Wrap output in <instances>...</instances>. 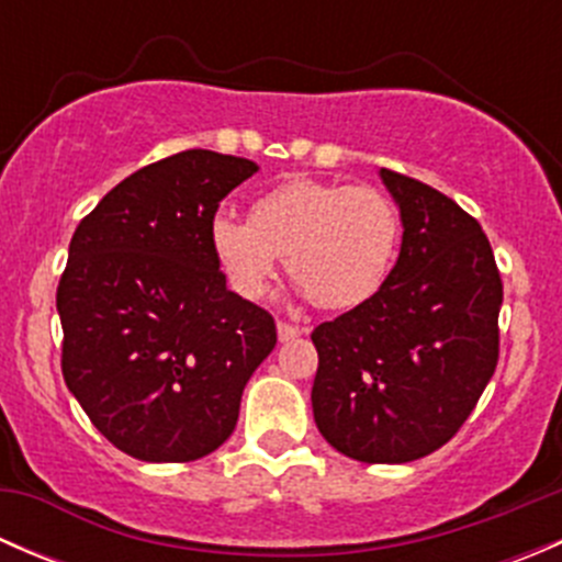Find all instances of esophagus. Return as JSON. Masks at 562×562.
<instances>
[{
	"instance_id": "1",
	"label": "esophagus",
	"mask_w": 562,
	"mask_h": 562,
	"mask_svg": "<svg viewBox=\"0 0 562 562\" xmlns=\"http://www.w3.org/2000/svg\"><path fill=\"white\" fill-rule=\"evenodd\" d=\"M299 334H302V328L299 326H291V323H277V337H280V342H291V339H296Z\"/></svg>"
}]
</instances>
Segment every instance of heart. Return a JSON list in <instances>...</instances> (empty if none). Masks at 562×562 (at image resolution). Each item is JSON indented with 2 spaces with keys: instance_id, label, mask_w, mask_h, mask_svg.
Wrapping results in <instances>:
<instances>
[{
  "instance_id": "b5f03b06",
  "label": "heart",
  "mask_w": 562,
  "mask_h": 562,
  "mask_svg": "<svg viewBox=\"0 0 562 562\" xmlns=\"http://www.w3.org/2000/svg\"><path fill=\"white\" fill-rule=\"evenodd\" d=\"M400 231V212L378 187L296 176L255 198L249 220L214 217L209 245L241 299L263 296L285 258L315 307L350 310L383 288Z\"/></svg>"
}]
</instances>
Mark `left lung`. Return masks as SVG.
Masks as SVG:
<instances>
[{
  "label": "left lung",
  "instance_id": "1",
  "mask_svg": "<svg viewBox=\"0 0 562 562\" xmlns=\"http://www.w3.org/2000/svg\"><path fill=\"white\" fill-rule=\"evenodd\" d=\"M381 179L400 258L375 296L313 331V413L339 454L402 464L449 443L495 375L503 282L479 220L411 176Z\"/></svg>",
  "mask_w": 562,
  "mask_h": 562
}]
</instances>
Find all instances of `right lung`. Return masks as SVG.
I'll list each match as a JSON object with an SVG mask.
<instances>
[{"mask_svg":"<svg viewBox=\"0 0 562 562\" xmlns=\"http://www.w3.org/2000/svg\"><path fill=\"white\" fill-rule=\"evenodd\" d=\"M258 166L187 149L140 168L81 220L56 288L61 375L100 435L144 462H192L231 438L274 317L209 245L220 201Z\"/></svg>","mask_w":562,"mask_h":562,"instance_id":"right-lung-1","label":"right lung"}]
</instances>
